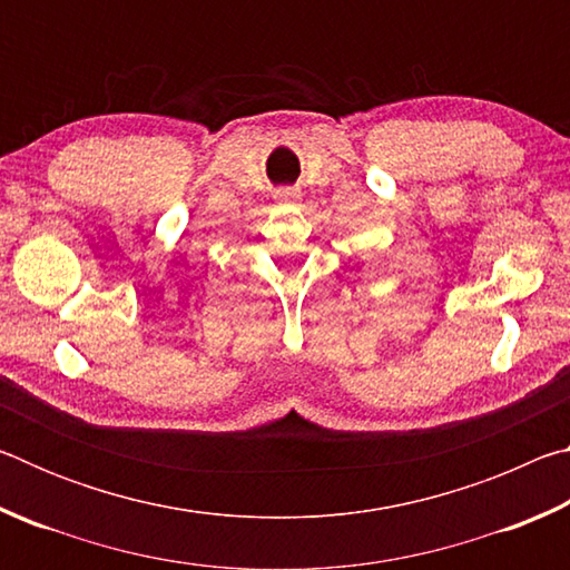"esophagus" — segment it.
<instances>
[{"label": "esophagus", "mask_w": 570, "mask_h": 570, "mask_svg": "<svg viewBox=\"0 0 570 570\" xmlns=\"http://www.w3.org/2000/svg\"><path fill=\"white\" fill-rule=\"evenodd\" d=\"M296 198H298V193H296V190H292V188H282V190H276V200H278V204H294Z\"/></svg>", "instance_id": "34e87169"}]
</instances>
